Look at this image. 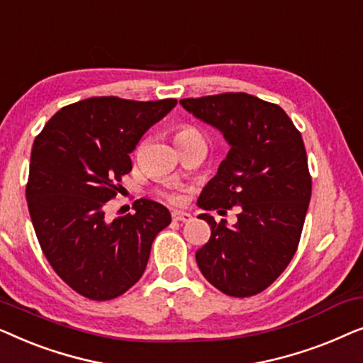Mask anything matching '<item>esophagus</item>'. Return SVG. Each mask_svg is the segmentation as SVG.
Listing matches in <instances>:
<instances>
[{"instance_id":"esophagus-1","label":"esophagus","mask_w":363,"mask_h":363,"mask_svg":"<svg viewBox=\"0 0 363 363\" xmlns=\"http://www.w3.org/2000/svg\"><path fill=\"white\" fill-rule=\"evenodd\" d=\"M172 216H173V220H175V221H183V223L191 220V215H190V213H186V211H173Z\"/></svg>"}]
</instances>
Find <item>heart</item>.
Returning a JSON list of instances; mask_svg holds the SVG:
<instances>
[{"instance_id": "obj_1", "label": "heart", "mask_w": 363, "mask_h": 363, "mask_svg": "<svg viewBox=\"0 0 363 363\" xmlns=\"http://www.w3.org/2000/svg\"><path fill=\"white\" fill-rule=\"evenodd\" d=\"M185 138H201V133L191 125H182L175 133V140L180 142V140H185ZM201 140H203V138H201ZM168 198H170V200L175 201V203L182 201V195H177V193H172V195H168Z\"/></svg>"}]
</instances>
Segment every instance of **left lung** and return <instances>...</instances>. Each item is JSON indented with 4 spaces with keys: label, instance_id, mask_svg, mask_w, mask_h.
<instances>
[{
    "label": "left lung",
    "instance_id": "8db88e82",
    "mask_svg": "<svg viewBox=\"0 0 363 363\" xmlns=\"http://www.w3.org/2000/svg\"><path fill=\"white\" fill-rule=\"evenodd\" d=\"M183 108L218 128L230 152L203 188L198 206L218 213L238 208L228 226L208 213V242L196 251L201 274L233 297L269 287L299 245L312 180L301 132L276 104L245 92L182 99Z\"/></svg>",
    "mask_w": 363,
    "mask_h": 363
}]
</instances>
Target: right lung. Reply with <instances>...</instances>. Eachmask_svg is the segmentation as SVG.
<instances>
[{
	"label": "right lung",
	"instance_id": "1",
	"mask_svg": "<svg viewBox=\"0 0 363 363\" xmlns=\"http://www.w3.org/2000/svg\"><path fill=\"white\" fill-rule=\"evenodd\" d=\"M177 99L138 102L91 97L62 107L34 138L26 185L29 215L56 274L77 294L111 301L145 271L152 242L172 221L160 203L133 201V215L106 218L128 153Z\"/></svg>",
	"mask_w": 363,
	"mask_h": 363
}]
</instances>
